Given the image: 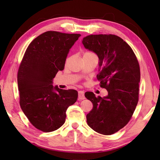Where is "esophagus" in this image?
Masks as SVG:
<instances>
[{"label": "esophagus", "instance_id": "34e87169", "mask_svg": "<svg viewBox=\"0 0 160 160\" xmlns=\"http://www.w3.org/2000/svg\"><path fill=\"white\" fill-rule=\"evenodd\" d=\"M78 99H85L84 91H79V92H78Z\"/></svg>", "mask_w": 160, "mask_h": 160}]
</instances>
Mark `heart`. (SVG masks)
<instances>
[{
    "mask_svg": "<svg viewBox=\"0 0 160 160\" xmlns=\"http://www.w3.org/2000/svg\"><path fill=\"white\" fill-rule=\"evenodd\" d=\"M95 55L93 52L89 51H86L83 53V56H93Z\"/></svg>",
    "mask_w": 160,
    "mask_h": 160,
    "instance_id": "1",
    "label": "heart"
}]
</instances>
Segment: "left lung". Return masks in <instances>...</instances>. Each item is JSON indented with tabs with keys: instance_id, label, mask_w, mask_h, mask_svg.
<instances>
[{
	"instance_id": "left-lung-1",
	"label": "left lung",
	"mask_w": 160,
	"mask_h": 160,
	"mask_svg": "<svg viewBox=\"0 0 160 160\" xmlns=\"http://www.w3.org/2000/svg\"><path fill=\"white\" fill-rule=\"evenodd\" d=\"M86 49L99 59L101 69L97 75L100 87L108 95L96 97L88 91L85 98L93 103L87 122L96 132L112 135L126 125L139 100L140 69L133 51L122 38L115 35H90L83 38Z\"/></svg>"
}]
</instances>
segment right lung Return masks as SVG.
I'll return each mask as SVG.
<instances>
[{"label": "right lung", "mask_w": 160, "mask_h": 160, "mask_svg": "<svg viewBox=\"0 0 160 160\" xmlns=\"http://www.w3.org/2000/svg\"><path fill=\"white\" fill-rule=\"evenodd\" d=\"M80 36L52 31L41 34L28 46L18 67L19 103L30 123L43 132L61 128L67 108L77 99L76 90L53 88L52 83Z\"/></svg>", "instance_id": "right-lung-1"}]
</instances>
